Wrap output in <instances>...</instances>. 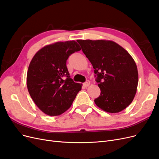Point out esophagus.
I'll list each match as a JSON object with an SVG mask.
<instances>
[{"instance_id":"obj_1","label":"esophagus","mask_w":159,"mask_h":159,"mask_svg":"<svg viewBox=\"0 0 159 159\" xmlns=\"http://www.w3.org/2000/svg\"><path fill=\"white\" fill-rule=\"evenodd\" d=\"M90 85V81H85V82L84 84V87H88V86Z\"/></svg>"}]
</instances>
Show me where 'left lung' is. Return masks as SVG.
Masks as SVG:
<instances>
[{
	"label": "left lung",
	"mask_w": 159,
	"mask_h": 159,
	"mask_svg": "<svg viewBox=\"0 0 159 159\" xmlns=\"http://www.w3.org/2000/svg\"><path fill=\"white\" fill-rule=\"evenodd\" d=\"M94 69L101 89L94 102L108 113H119L131 103L137 92V65L127 50L111 40H78Z\"/></svg>",
	"instance_id": "left-lung-1"
}]
</instances>
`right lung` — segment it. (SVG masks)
Listing matches in <instances>:
<instances>
[{"label":"right lung","mask_w":159,"mask_h":159,"mask_svg":"<svg viewBox=\"0 0 159 159\" xmlns=\"http://www.w3.org/2000/svg\"><path fill=\"white\" fill-rule=\"evenodd\" d=\"M80 50L74 40L57 42L34 56L27 72V88L34 102L45 114L57 116L66 111L81 89L82 84L74 82L66 66L69 56Z\"/></svg>","instance_id":"obj_1"}]
</instances>
